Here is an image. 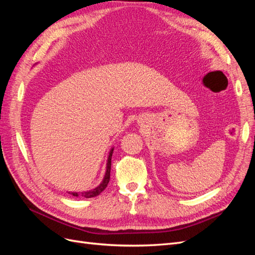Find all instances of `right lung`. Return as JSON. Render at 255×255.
I'll return each instance as SVG.
<instances>
[{
	"label": "right lung",
	"instance_id": "right-lung-1",
	"mask_svg": "<svg viewBox=\"0 0 255 255\" xmlns=\"http://www.w3.org/2000/svg\"><path fill=\"white\" fill-rule=\"evenodd\" d=\"M113 152H114V148H112L110 154H109V158H107V164H106V171H105V175L104 179L102 181V183L99 185L98 187H96L95 189L89 190V191H84V192H69V194L73 195L74 197H85V198H94L99 196L101 192L107 187V184L110 182V177H111V168H112V156H113Z\"/></svg>",
	"mask_w": 255,
	"mask_h": 255
}]
</instances>
